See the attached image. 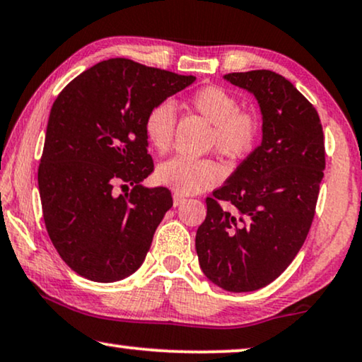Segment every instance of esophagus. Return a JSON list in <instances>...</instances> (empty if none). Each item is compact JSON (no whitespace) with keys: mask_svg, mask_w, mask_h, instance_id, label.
<instances>
[{"mask_svg":"<svg viewBox=\"0 0 362 362\" xmlns=\"http://www.w3.org/2000/svg\"><path fill=\"white\" fill-rule=\"evenodd\" d=\"M174 206H179V205H182L183 202H185V198H183L182 195H177V193H174Z\"/></svg>","mask_w":362,"mask_h":362,"instance_id":"1","label":"esophagus"}]
</instances>
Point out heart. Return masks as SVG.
<instances>
[{"instance_id":"heart-1","label":"heart","mask_w":362,"mask_h":362,"mask_svg":"<svg viewBox=\"0 0 362 362\" xmlns=\"http://www.w3.org/2000/svg\"><path fill=\"white\" fill-rule=\"evenodd\" d=\"M188 106L213 124L210 144L225 159L247 154L257 139L261 121L256 111L239 108L238 98L221 86H203L190 98ZM175 128V111L169 101L152 106L144 118V134L152 149H169ZM156 182L177 195H195L221 180V169L211 159L172 157L156 169Z\"/></svg>"}]
</instances>
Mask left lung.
<instances>
[{"label": "left lung", "instance_id": "left-lung-1", "mask_svg": "<svg viewBox=\"0 0 362 362\" xmlns=\"http://www.w3.org/2000/svg\"><path fill=\"white\" fill-rule=\"evenodd\" d=\"M223 78L256 96L262 142L206 198L195 247L213 284L252 292L276 281L307 239L325 170L323 128L313 105L282 75L251 70Z\"/></svg>", "mask_w": 362, "mask_h": 362}]
</instances>
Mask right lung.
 I'll list each match as a JSON object with an SVG mask.
<instances>
[{
  "mask_svg": "<svg viewBox=\"0 0 362 362\" xmlns=\"http://www.w3.org/2000/svg\"><path fill=\"white\" fill-rule=\"evenodd\" d=\"M193 81V75L110 59L75 77L54 101L39 193L50 241L78 276L116 282L144 262L172 206L169 188L141 183L154 170L144 118Z\"/></svg>",
  "mask_w": 362,
  "mask_h": 362,
  "instance_id": "obj_1",
  "label": "right lung"
}]
</instances>
